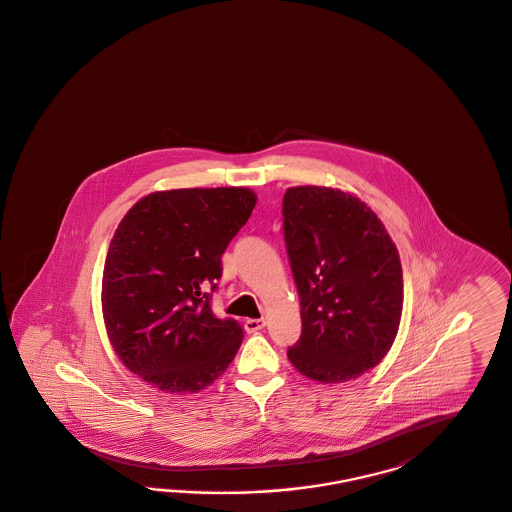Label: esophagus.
Listing matches in <instances>:
<instances>
[{
  "label": "esophagus",
  "mask_w": 512,
  "mask_h": 512,
  "mask_svg": "<svg viewBox=\"0 0 512 512\" xmlns=\"http://www.w3.org/2000/svg\"><path fill=\"white\" fill-rule=\"evenodd\" d=\"M265 319H246V331L247 333H257L261 329H265Z\"/></svg>",
  "instance_id": "1"
}]
</instances>
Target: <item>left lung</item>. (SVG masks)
I'll return each mask as SVG.
<instances>
[{"mask_svg": "<svg viewBox=\"0 0 512 512\" xmlns=\"http://www.w3.org/2000/svg\"><path fill=\"white\" fill-rule=\"evenodd\" d=\"M282 212L302 319L287 357L319 384L355 380L388 355L399 331V251L371 206L348 191L289 187Z\"/></svg>", "mask_w": 512, "mask_h": 512, "instance_id": "obj_1", "label": "left lung"}]
</instances>
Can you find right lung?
Returning a JSON list of instances; mask_svg holds the SVG:
<instances>
[{"instance_id": "add662e5", "label": "right lung", "mask_w": 512, "mask_h": 512, "mask_svg": "<svg viewBox=\"0 0 512 512\" xmlns=\"http://www.w3.org/2000/svg\"><path fill=\"white\" fill-rule=\"evenodd\" d=\"M255 204L247 187L172 189L143 196L121 219L107 249L102 316L113 352L147 384L189 395L227 371L244 331L213 316L206 289Z\"/></svg>"}]
</instances>
